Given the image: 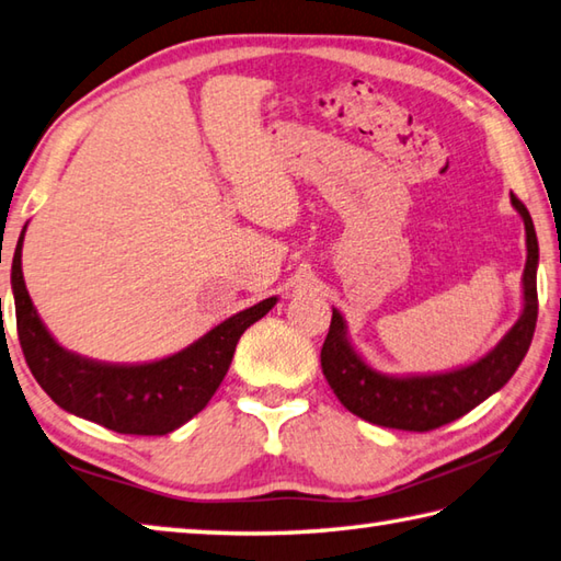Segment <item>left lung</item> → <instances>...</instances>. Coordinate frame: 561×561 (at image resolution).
I'll return each mask as SVG.
<instances>
[{
  "label": "left lung",
  "mask_w": 561,
  "mask_h": 561,
  "mask_svg": "<svg viewBox=\"0 0 561 561\" xmlns=\"http://www.w3.org/2000/svg\"><path fill=\"white\" fill-rule=\"evenodd\" d=\"M511 201L525 222L527 238L523 313L513 329L503 335L493 351H488L483 358L466 368L397 378V375L378 373L363 360V355L348 341V325L343 316L333 309L331 329L321 348V368L345 410L365 422L390 426V430L430 432L471 412L513 378L535 335L539 245L533 218L523 201H517L513 193Z\"/></svg>",
  "instance_id": "8db88e82"
}]
</instances>
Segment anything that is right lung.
Instances as JSON below:
<instances>
[{
	"instance_id": "obj_1",
	"label": "right lung",
	"mask_w": 561,
	"mask_h": 561,
	"mask_svg": "<svg viewBox=\"0 0 561 561\" xmlns=\"http://www.w3.org/2000/svg\"><path fill=\"white\" fill-rule=\"evenodd\" d=\"M24 232L26 226L14 250L12 291L28 370L60 410L119 434L161 436L193 420L226 378L240 335L277 304V297L254 304L161 360L119 365L83 358L66 351L34 309L22 272Z\"/></svg>"
}]
</instances>
